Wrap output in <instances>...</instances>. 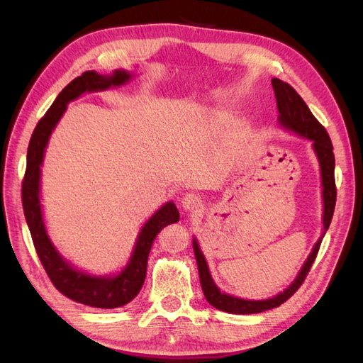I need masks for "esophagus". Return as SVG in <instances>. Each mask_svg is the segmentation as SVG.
<instances>
[{
	"instance_id": "obj_1",
	"label": "esophagus",
	"mask_w": 363,
	"mask_h": 363,
	"mask_svg": "<svg viewBox=\"0 0 363 363\" xmlns=\"http://www.w3.org/2000/svg\"><path fill=\"white\" fill-rule=\"evenodd\" d=\"M182 206H183L184 211H188L191 213H196V212L203 211V200L200 199L199 195H195V194H186L183 196Z\"/></svg>"
}]
</instances>
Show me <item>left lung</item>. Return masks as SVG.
<instances>
[{
	"mask_svg": "<svg viewBox=\"0 0 363 363\" xmlns=\"http://www.w3.org/2000/svg\"><path fill=\"white\" fill-rule=\"evenodd\" d=\"M271 83L277 100V108L280 113L279 115L280 125L313 142V150L316 152L318 160H320V167H321L323 200H324V215H323L324 232H323V236L318 239V242L315 244L312 252L304 262L301 271L298 272L296 279L292 281L291 286L274 296V298L257 300V301L242 300V298H238V296H232L219 291L216 288V284L213 283L211 272H208L207 262L199 247V242H196V239H194V252H195L196 265H199L200 283H201L206 300L208 301V304L216 307L218 311H223L227 313H236V315L260 313V312L274 309V307H279L280 304L289 300L291 296L298 291L304 279L307 277V274H309L313 262L316 259L318 250H320V245L323 242V238L327 232L328 225L332 223L333 212H335V204H336L335 155H333V145H332L330 136H328L327 130L318 123V119L312 115L309 107H307V104L303 101V98L296 94V91L291 84L284 83L279 79H272Z\"/></svg>",
	"mask_w": 363,
	"mask_h": 363,
	"instance_id": "left-lung-1",
	"label": "left lung"
}]
</instances>
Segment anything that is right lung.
Returning a JSON list of instances; mask_svg holds the SVG:
<instances>
[{"label": "right lung", "mask_w": 363, "mask_h": 363, "mask_svg": "<svg viewBox=\"0 0 363 363\" xmlns=\"http://www.w3.org/2000/svg\"><path fill=\"white\" fill-rule=\"evenodd\" d=\"M131 79V74L118 69L112 75H100L95 71H86L74 79L57 95L47 113L40 118L33 131L27 150V168L23 180V207L26 221L30 228L39 260L47 271L51 283L68 298L98 309H116L128 304L142 289L147 276V262L150 250L160 230L177 223L180 213L174 203L163 204L142 227L136 247L127 267L113 277H94L72 268L54 248L43 224L39 200V180L43 152L48 144L51 131L59 123L67 104L84 92L104 91L111 86H121Z\"/></svg>", "instance_id": "obj_1"}]
</instances>
